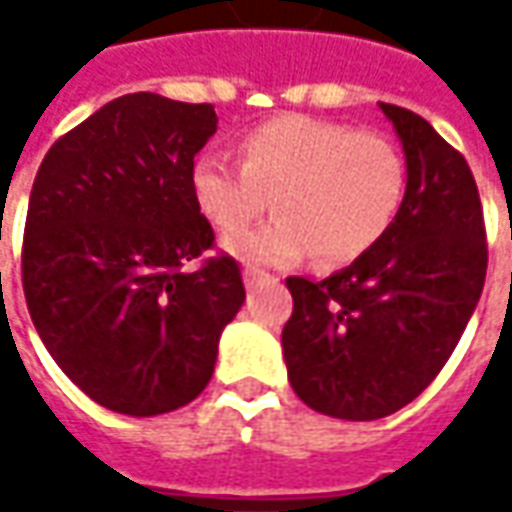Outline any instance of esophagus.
I'll return each instance as SVG.
<instances>
[{"instance_id":"obj_1","label":"esophagus","mask_w":512,"mask_h":512,"mask_svg":"<svg viewBox=\"0 0 512 512\" xmlns=\"http://www.w3.org/2000/svg\"><path fill=\"white\" fill-rule=\"evenodd\" d=\"M242 279H245V287H253L256 282H262V279H265V273H262V270H256V267H245V270H242Z\"/></svg>"}]
</instances>
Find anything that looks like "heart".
I'll list each match as a JSON object with an SVG mask.
<instances>
[{
  "label": "heart",
  "instance_id": "1",
  "mask_svg": "<svg viewBox=\"0 0 512 512\" xmlns=\"http://www.w3.org/2000/svg\"><path fill=\"white\" fill-rule=\"evenodd\" d=\"M242 165L202 153L190 165V193L207 222L235 233L274 196L267 226L230 236L225 247L250 265H344L364 256L396 222L407 187L402 150L382 133L285 113L250 128Z\"/></svg>",
  "mask_w": 512,
  "mask_h": 512
}]
</instances>
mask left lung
I'll list each match as a JSON object with an SVG mask.
<instances>
[{
    "label": "left lung",
    "instance_id": "8db88e82",
    "mask_svg": "<svg viewBox=\"0 0 512 512\" xmlns=\"http://www.w3.org/2000/svg\"><path fill=\"white\" fill-rule=\"evenodd\" d=\"M404 148L396 222L350 267L290 276L282 330L296 396L333 419L373 422L439 376L479 305L487 273L482 199L464 156L419 113L379 102Z\"/></svg>",
    "mask_w": 512,
    "mask_h": 512
}]
</instances>
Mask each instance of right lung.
Segmentation results:
<instances>
[{
  "mask_svg": "<svg viewBox=\"0 0 512 512\" xmlns=\"http://www.w3.org/2000/svg\"><path fill=\"white\" fill-rule=\"evenodd\" d=\"M213 105L128 93L53 142L22 242L30 319L53 362L113 413L159 416L210 382L219 336L245 302L236 259L190 193Z\"/></svg>",
  "mask_w": 512,
  "mask_h": 512,
  "instance_id": "right-lung-1",
  "label": "right lung"
}]
</instances>
